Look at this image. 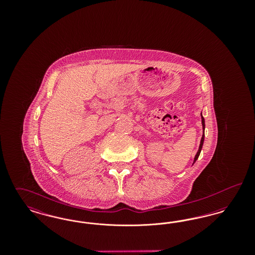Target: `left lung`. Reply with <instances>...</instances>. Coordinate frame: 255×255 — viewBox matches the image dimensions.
Returning a JSON list of instances; mask_svg holds the SVG:
<instances>
[{
	"instance_id": "8db88e82",
	"label": "left lung",
	"mask_w": 255,
	"mask_h": 255,
	"mask_svg": "<svg viewBox=\"0 0 255 255\" xmlns=\"http://www.w3.org/2000/svg\"><path fill=\"white\" fill-rule=\"evenodd\" d=\"M201 117H202L203 135H202V138H201V142H200V146H199L198 152H197V153H196V155H195L194 160H193V163H192V165L194 164L195 162H196V160H197L198 158H199V156H200V154H201V151H202V148H203V145H204V141H205V128H206V123H205V119H204V117H203V114H202V113H201Z\"/></svg>"
}]
</instances>
